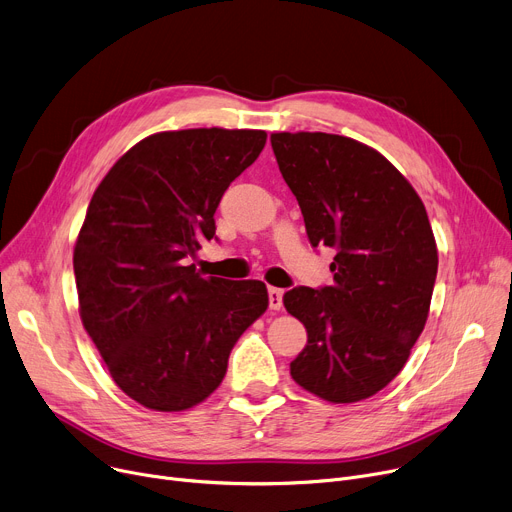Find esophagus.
Wrapping results in <instances>:
<instances>
[{
  "label": "esophagus",
  "mask_w": 512,
  "mask_h": 512,
  "mask_svg": "<svg viewBox=\"0 0 512 512\" xmlns=\"http://www.w3.org/2000/svg\"><path fill=\"white\" fill-rule=\"evenodd\" d=\"M267 297H270V309L280 311L282 309V299H284V290L282 288H267Z\"/></svg>",
  "instance_id": "34e87169"
}]
</instances>
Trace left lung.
Masks as SVG:
<instances>
[{
  "label": "left lung",
  "mask_w": 512,
  "mask_h": 512,
  "mask_svg": "<svg viewBox=\"0 0 512 512\" xmlns=\"http://www.w3.org/2000/svg\"><path fill=\"white\" fill-rule=\"evenodd\" d=\"M280 172L313 247H334V284L297 286L284 307L307 328L290 375L328 402H359L405 367L425 328L438 247L411 182L355 139L274 132Z\"/></svg>",
  "instance_id": "1"
}]
</instances>
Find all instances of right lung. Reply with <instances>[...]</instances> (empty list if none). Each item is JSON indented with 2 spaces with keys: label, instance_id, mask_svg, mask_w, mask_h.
Returning a JSON list of instances; mask_svg holds the SVG:
<instances>
[{
  "label": "right lung",
  "instance_id": "add662e5",
  "mask_svg": "<svg viewBox=\"0 0 512 512\" xmlns=\"http://www.w3.org/2000/svg\"><path fill=\"white\" fill-rule=\"evenodd\" d=\"M265 139L247 128L155 132L95 188L74 245L78 313L116 386L151 411L203 402L270 303L259 280L203 278L184 261L215 236L224 191Z\"/></svg>",
  "mask_w": 512,
  "mask_h": 512
}]
</instances>
